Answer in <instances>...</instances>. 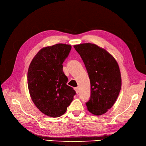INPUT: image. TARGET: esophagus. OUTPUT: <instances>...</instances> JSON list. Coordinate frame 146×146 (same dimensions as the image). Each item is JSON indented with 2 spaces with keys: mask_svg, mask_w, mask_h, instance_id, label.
Here are the masks:
<instances>
[{
  "mask_svg": "<svg viewBox=\"0 0 146 146\" xmlns=\"http://www.w3.org/2000/svg\"><path fill=\"white\" fill-rule=\"evenodd\" d=\"M74 90H75V91H76V93L78 94V92H79V88L78 87H76V88H74Z\"/></svg>",
  "mask_w": 146,
  "mask_h": 146,
  "instance_id": "34e87169",
  "label": "esophagus"
}]
</instances>
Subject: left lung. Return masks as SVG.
Segmentation results:
<instances>
[{
	"instance_id": "left-lung-1",
	"label": "left lung",
	"mask_w": 146,
	"mask_h": 146,
	"mask_svg": "<svg viewBox=\"0 0 146 146\" xmlns=\"http://www.w3.org/2000/svg\"><path fill=\"white\" fill-rule=\"evenodd\" d=\"M82 58L91 83V97L86 103L88 110L96 116L111 108L121 89L120 69L115 58L94 44L74 46Z\"/></svg>"
}]
</instances>
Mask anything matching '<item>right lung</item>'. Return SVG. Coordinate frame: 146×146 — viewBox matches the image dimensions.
I'll return each mask as SVG.
<instances>
[{
	"label": "right lung",
	"mask_w": 146,
	"mask_h": 146,
	"mask_svg": "<svg viewBox=\"0 0 146 146\" xmlns=\"http://www.w3.org/2000/svg\"><path fill=\"white\" fill-rule=\"evenodd\" d=\"M71 46L56 44L39 50L31 61L27 73L30 95L36 107L48 116L64 114L76 94L67 85L63 63Z\"/></svg>",
	"instance_id": "obj_1"
}]
</instances>
